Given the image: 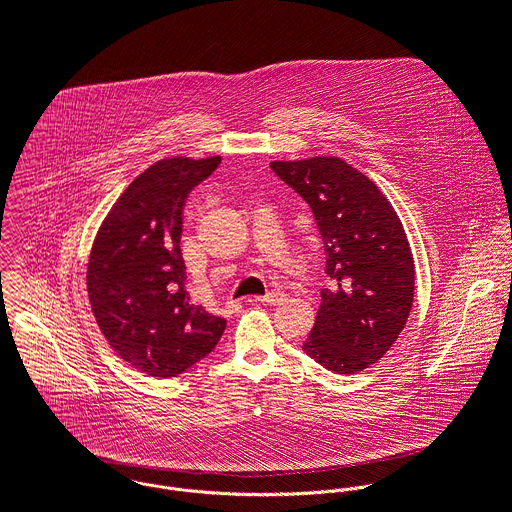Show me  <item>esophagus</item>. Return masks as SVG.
<instances>
[{"label": "esophagus", "mask_w": 512, "mask_h": 512, "mask_svg": "<svg viewBox=\"0 0 512 512\" xmlns=\"http://www.w3.org/2000/svg\"><path fill=\"white\" fill-rule=\"evenodd\" d=\"M253 301L265 303V305H279L281 301H285V295H283L281 291H271V293H267V295H263V297H255Z\"/></svg>", "instance_id": "obj_1"}]
</instances>
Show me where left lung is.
I'll use <instances>...</instances> for the list:
<instances>
[{
	"instance_id": "1",
	"label": "left lung",
	"mask_w": 512,
	"mask_h": 512,
	"mask_svg": "<svg viewBox=\"0 0 512 512\" xmlns=\"http://www.w3.org/2000/svg\"><path fill=\"white\" fill-rule=\"evenodd\" d=\"M271 169L311 207L331 277L303 351L339 375L365 371L393 347L413 307L403 223L381 189L339 157L273 161Z\"/></svg>"
}]
</instances>
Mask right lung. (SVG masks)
Returning a JSON list of instances; mask_svg holds the SVG:
<instances>
[{"instance_id": "right-lung-1", "label": "right lung", "mask_w": 512, "mask_h": 512, "mask_svg": "<svg viewBox=\"0 0 512 512\" xmlns=\"http://www.w3.org/2000/svg\"><path fill=\"white\" fill-rule=\"evenodd\" d=\"M219 155L169 157L137 175L103 219L87 263V297L109 347L149 377H177L221 339L227 321L191 305L181 257L183 205Z\"/></svg>"}]
</instances>
